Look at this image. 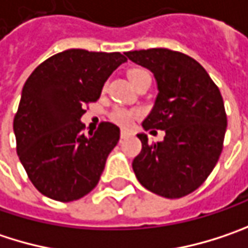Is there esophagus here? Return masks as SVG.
Returning a JSON list of instances; mask_svg holds the SVG:
<instances>
[{
    "label": "esophagus",
    "mask_w": 248,
    "mask_h": 248,
    "mask_svg": "<svg viewBox=\"0 0 248 248\" xmlns=\"http://www.w3.org/2000/svg\"><path fill=\"white\" fill-rule=\"evenodd\" d=\"M120 137H121L123 140H124V138H128V137H130V133H128V131H125V130H121Z\"/></svg>",
    "instance_id": "esophagus-1"
}]
</instances>
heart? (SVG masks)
I'll return each instance as SVG.
<instances>
[{
    "instance_id": "1",
    "label": "heart",
    "mask_w": 248,
    "mask_h": 248,
    "mask_svg": "<svg viewBox=\"0 0 248 248\" xmlns=\"http://www.w3.org/2000/svg\"><path fill=\"white\" fill-rule=\"evenodd\" d=\"M128 78L131 80V83L134 84V87L144 79H148L151 78L150 73L147 70H142V69H133L130 70L128 73ZM138 115L137 111L134 110H127V108H123V107H115L114 110L110 113V118L114 121L115 124L121 125V127H128L131 125V123L134 121V118Z\"/></svg>"
}]
</instances>
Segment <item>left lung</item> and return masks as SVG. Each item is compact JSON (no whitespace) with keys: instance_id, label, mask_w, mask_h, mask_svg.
Returning <instances> with one entry per match:
<instances>
[{"instance_id":"8db88e82","label":"left lung","mask_w":248,"mask_h":248,"mask_svg":"<svg viewBox=\"0 0 248 248\" xmlns=\"http://www.w3.org/2000/svg\"><path fill=\"white\" fill-rule=\"evenodd\" d=\"M134 63L154 73L158 96L144 130H164V141L148 142L138 134L142 150L133 169L148 190L178 199L192 193L216 167L227 127L219 87L190 56L155 47L124 53Z\"/></svg>"}]
</instances>
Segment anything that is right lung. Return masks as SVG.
<instances>
[{
	"label": "right lung",
	"mask_w": 248,
	"mask_h": 248,
	"mask_svg": "<svg viewBox=\"0 0 248 248\" xmlns=\"http://www.w3.org/2000/svg\"><path fill=\"white\" fill-rule=\"evenodd\" d=\"M124 62L120 52L69 49L41 63L25 81L14 133L19 161L42 195L72 202L98 184L120 128L104 121L86 135L80 118Z\"/></svg>",
	"instance_id": "right-lung-1"
}]
</instances>
